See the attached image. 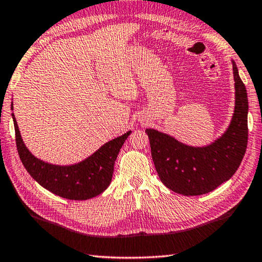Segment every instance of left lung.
Returning <instances> with one entry per match:
<instances>
[{"label": "left lung", "mask_w": 262, "mask_h": 262, "mask_svg": "<svg viewBox=\"0 0 262 262\" xmlns=\"http://www.w3.org/2000/svg\"><path fill=\"white\" fill-rule=\"evenodd\" d=\"M236 107L229 129L205 148H193L173 137L147 129L152 161L162 183L183 195H202L229 180L238 170L247 148L248 100L245 84L233 62Z\"/></svg>", "instance_id": "obj_1"}]
</instances>
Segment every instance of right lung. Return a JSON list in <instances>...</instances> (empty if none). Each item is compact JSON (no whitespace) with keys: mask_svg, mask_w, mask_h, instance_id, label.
<instances>
[{"mask_svg":"<svg viewBox=\"0 0 262 262\" xmlns=\"http://www.w3.org/2000/svg\"><path fill=\"white\" fill-rule=\"evenodd\" d=\"M12 118L17 151L30 176L43 188L69 200H88L103 193L108 187L112 180L115 159L132 133L128 132L107 142L94 155L76 165L57 166L47 164L31 155L21 140L14 114Z\"/></svg>","mask_w":262,"mask_h":262,"instance_id":"right-lung-1","label":"right lung"}]
</instances>
